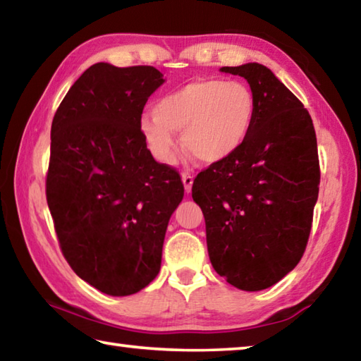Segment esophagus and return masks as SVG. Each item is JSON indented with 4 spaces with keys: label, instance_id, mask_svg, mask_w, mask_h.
Masks as SVG:
<instances>
[{
    "label": "esophagus",
    "instance_id": "34e87169",
    "mask_svg": "<svg viewBox=\"0 0 361 361\" xmlns=\"http://www.w3.org/2000/svg\"><path fill=\"white\" fill-rule=\"evenodd\" d=\"M181 180H183V185H185V191L186 192H191L192 183H194V176L189 173V172H183L181 173Z\"/></svg>",
    "mask_w": 361,
    "mask_h": 361
}]
</instances>
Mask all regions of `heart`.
Listing matches in <instances>:
<instances>
[{
    "instance_id": "b5f03b06",
    "label": "heart",
    "mask_w": 361,
    "mask_h": 361,
    "mask_svg": "<svg viewBox=\"0 0 361 361\" xmlns=\"http://www.w3.org/2000/svg\"><path fill=\"white\" fill-rule=\"evenodd\" d=\"M255 116L256 99L247 84L195 79L162 97L152 116L140 121V130L159 161H173V132L181 130L183 149L200 162L216 164L247 142Z\"/></svg>"
}]
</instances>
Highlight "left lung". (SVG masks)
I'll return each mask as SVG.
<instances>
[{"label": "left lung", "mask_w": 361, "mask_h": 361, "mask_svg": "<svg viewBox=\"0 0 361 361\" xmlns=\"http://www.w3.org/2000/svg\"><path fill=\"white\" fill-rule=\"evenodd\" d=\"M221 71L247 79L255 124L234 154L195 176L192 199L213 269L235 288L259 291L293 271L307 247L320 185L317 137L307 109L264 65Z\"/></svg>", "instance_id": "obj_1"}]
</instances>
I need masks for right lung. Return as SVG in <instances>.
<instances>
[{
    "label": "right lung",
    "mask_w": 361,
    "mask_h": 361,
    "mask_svg": "<svg viewBox=\"0 0 361 361\" xmlns=\"http://www.w3.org/2000/svg\"><path fill=\"white\" fill-rule=\"evenodd\" d=\"M154 66L95 63L71 85L51 129L46 199L65 259L111 296L143 290L161 269L169 219L185 186L154 161L140 130Z\"/></svg>",
    "instance_id": "right-lung-1"
}]
</instances>
